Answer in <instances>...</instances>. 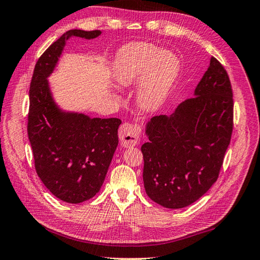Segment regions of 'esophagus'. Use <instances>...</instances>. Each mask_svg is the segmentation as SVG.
<instances>
[{
    "mask_svg": "<svg viewBox=\"0 0 260 260\" xmlns=\"http://www.w3.org/2000/svg\"><path fill=\"white\" fill-rule=\"evenodd\" d=\"M119 139L123 147L136 146L139 140L138 128L131 123H123L119 129Z\"/></svg>",
    "mask_w": 260,
    "mask_h": 260,
    "instance_id": "obj_1",
    "label": "esophagus"
}]
</instances>
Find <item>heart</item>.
I'll return each mask as SVG.
<instances>
[{"mask_svg":"<svg viewBox=\"0 0 260 260\" xmlns=\"http://www.w3.org/2000/svg\"><path fill=\"white\" fill-rule=\"evenodd\" d=\"M180 69L181 63L175 52L134 42L117 52L112 77L120 88H129L141 81L136 95L137 105L142 111L153 112L166 102Z\"/></svg>","mask_w":260,"mask_h":260,"instance_id":"obj_1","label":"heart"}]
</instances>
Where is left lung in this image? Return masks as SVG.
I'll use <instances>...</instances> for the list:
<instances>
[{"label":"left lung","instance_id":"8db88e82","mask_svg":"<svg viewBox=\"0 0 260 260\" xmlns=\"http://www.w3.org/2000/svg\"><path fill=\"white\" fill-rule=\"evenodd\" d=\"M233 90L215 57L193 92L170 115L145 129L143 183L149 198L169 209L193 204L217 181L233 132Z\"/></svg>","mask_w":260,"mask_h":260}]
</instances>
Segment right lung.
<instances>
[{
  "label": "right lung",
  "mask_w": 260,
  "mask_h": 260,
  "mask_svg": "<svg viewBox=\"0 0 260 260\" xmlns=\"http://www.w3.org/2000/svg\"><path fill=\"white\" fill-rule=\"evenodd\" d=\"M101 33L77 28L66 32L38 60L30 85L27 135L37 174L51 193L69 204L83 203L99 192L118 147L121 120L63 110L48 79L69 40H92Z\"/></svg>",
  "instance_id": "obj_1"
}]
</instances>
